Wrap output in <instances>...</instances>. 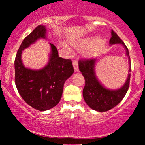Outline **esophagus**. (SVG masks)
<instances>
[{
    "instance_id": "obj_1",
    "label": "esophagus",
    "mask_w": 145,
    "mask_h": 145,
    "mask_svg": "<svg viewBox=\"0 0 145 145\" xmlns=\"http://www.w3.org/2000/svg\"><path fill=\"white\" fill-rule=\"evenodd\" d=\"M73 66H74V71H75V72L79 71V66H78V62H77L76 61H74L73 62Z\"/></svg>"
}]
</instances>
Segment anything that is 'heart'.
<instances>
[{
	"mask_svg": "<svg viewBox=\"0 0 145 145\" xmlns=\"http://www.w3.org/2000/svg\"><path fill=\"white\" fill-rule=\"evenodd\" d=\"M106 39L103 37L86 36L79 39H74L69 40V44L76 50L83 51V56L86 58H93L101 54L106 46ZM63 46L66 48L69 47L64 44Z\"/></svg>",
	"mask_w": 145,
	"mask_h": 145,
	"instance_id": "1",
	"label": "heart"
}]
</instances>
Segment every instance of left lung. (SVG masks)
<instances>
[{
  "label": "left lung",
  "instance_id": "obj_1",
  "mask_svg": "<svg viewBox=\"0 0 145 145\" xmlns=\"http://www.w3.org/2000/svg\"><path fill=\"white\" fill-rule=\"evenodd\" d=\"M110 46L121 44L126 50V55L129 59V73L125 83L117 89H109L100 82L96 75L95 66L98 61L96 59L87 61H79V69L85 79L83 97L85 102L91 109L97 112H106L117 106L127 92L130 81L131 63L128 48L121 39L112 30Z\"/></svg>",
  "mask_w": 145,
  "mask_h": 145
}]
</instances>
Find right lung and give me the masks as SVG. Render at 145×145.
<instances>
[{
    "label": "right lung",
    "mask_w": 145,
    "mask_h": 145,
    "mask_svg": "<svg viewBox=\"0 0 145 145\" xmlns=\"http://www.w3.org/2000/svg\"><path fill=\"white\" fill-rule=\"evenodd\" d=\"M46 28L36 27L24 39L15 59V82L18 93L28 105L44 112L58 105L63 93L65 82L74 74L70 59L59 57L57 48L49 43L51 52L48 62L44 68L32 69L24 65L21 55L24 50L39 39L47 40Z\"/></svg>",
    "instance_id": "right-lung-1"
}]
</instances>
